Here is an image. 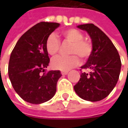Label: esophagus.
I'll list each match as a JSON object with an SVG mask.
<instances>
[{
    "label": "esophagus",
    "instance_id": "obj_1",
    "mask_svg": "<svg viewBox=\"0 0 128 128\" xmlns=\"http://www.w3.org/2000/svg\"><path fill=\"white\" fill-rule=\"evenodd\" d=\"M68 73V70H61V74L62 76L67 75Z\"/></svg>",
    "mask_w": 128,
    "mask_h": 128
}]
</instances>
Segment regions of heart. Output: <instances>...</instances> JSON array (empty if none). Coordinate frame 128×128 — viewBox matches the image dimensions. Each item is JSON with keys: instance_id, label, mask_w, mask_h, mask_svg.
I'll return each instance as SVG.
<instances>
[{"instance_id": "obj_1", "label": "heart", "mask_w": 128, "mask_h": 128, "mask_svg": "<svg viewBox=\"0 0 128 128\" xmlns=\"http://www.w3.org/2000/svg\"><path fill=\"white\" fill-rule=\"evenodd\" d=\"M66 42L72 43L70 48V56H57L53 58L51 60V66L53 68L61 70H68L78 66L80 60H85L90 56L92 50V42L86 39H83L84 36L80 30L70 28L67 29L62 32ZM60 42L56 36L53 33L50 34L46 40V48L48 54L50 56H56L60 50Z\"/></svg>"}]
</instances>
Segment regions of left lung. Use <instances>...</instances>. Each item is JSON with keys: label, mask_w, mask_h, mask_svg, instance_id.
I'll use <instances>...</instances> for the list:
<instances>
[{"label": "left lung", "mask_w": 128, "mask_h": 128, "mask_svg": "<svg viewBox=\"0 0 128 128\" xmlns=\"http://www.w3.org/2000/svg\"><path fill=\"white\" fill-rule=\"evenodd\" d=\"M77 27L88 33L92 50L87 62L81 67L91 71L82 72L74 90L83 100L100 101L110 93L118 82L121 69L120 58L110 38L94 24L88 23Z\"/></svg>", "instance_id": "8db88e82"}]
</instances>
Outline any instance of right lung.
<instances>
[{"mask_svg": "<svg viewBox=\"0 0 128 128\" xmlns=\"http://www.w3.org/2000/svg\"><path fill=\"white\" fill-rule=\"evenodd\" d=\"M59 26L58 22L35 25L20 38L10 54L8 76L15 91L28 102L41 104L56 92L62 75L60 70L45 72L50 62L46 42Z\"/></svg>", "mask_w": 128, "mask_h": 128, "instance_id": "obj_1", "label": "right lung"}]
</instances>
